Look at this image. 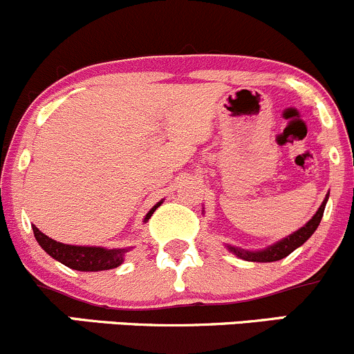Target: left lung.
Returning a JSON list of instances; mask_svg holds the SVG:
<instances>
[{"label": "left lung", "mask_w": 354, "mask_h": 354, "mask_svg": "<svg viewBox=\"0 0 354 354\" xmlns=\"http://www.w3.org/2000/svg\"><path fill=\"white\" fill-rule=\"evenodd\" d=\"M327 200H329V193H327L324 202L321 203L319 210L315 212L314 217H312L307 224H305L304 227H300V229L295 230V232L290 234V236L283 237V239H280V241H277L274 244L268 245V248H265V249H259V251H248V249H241V248H236V245H229V244H227L225 248L229 249L232 254H236L237 258L244 259V261H254V263L280 261V259L286 258L290 252L295 251L297 248H300V245H302L305 241H307L308 237L315 232V229H317L319 224H321L322 215H324V208H326Z\"/></svg>", "instance_id": "left-lung-1"}]
</instances>
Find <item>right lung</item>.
I'll list each match as a JSON object with an SVG mask.
<instances>
[{
  "mask_svg": "<svg viewBox=\"0 0 354 354\" xmlns=\"http://www.w3.org/2000/svg\"><path fill=\"white\" fill-rule=\"evenodd\" d=\"M162 203L158 202L151 210L147 212L144 222H147L151 218V215L154 214V210ZM33 236H35L37 243L40 244V248L52 256L54 259H57L59 263L66 265L68 268L77 271H103V270H113L118 268L124 263L125 252L130 251V248L125 249H106L100 248V245H71V244H62L57 241L50 239L49 236H46L44 232H40L35 225H32Z\"/></svg>",
  "mask_w": 354,
  "mask_h": 354,
  "instance_id": "1",
  "label": "right lung"
}]
</instances>
